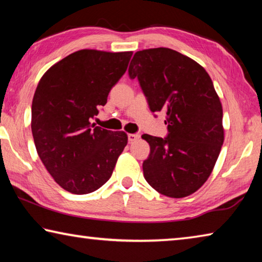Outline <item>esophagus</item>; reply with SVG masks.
I'll return each instance as SVG.
<instances>
[{"instance_id":"1","label":"esophagus","mask_w":262,"mask_h":262,"mask_svg":"<svg viewBox=\"0 0 262 262\" xmlns=\"http://www.w3.org/2000/svg\"><path fill=\"white\" fill-rule=\"evenodd\" d=\"M141 137L140 134H128V141L129 142H134L136 140H139Z\"/></svg>"}]
</instances>
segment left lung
Here are the masks:
<instances>
[{"label":"left lung","instance_id":"1","mask_svg":"<svg viewBox=\"0 0 262 262\" xmlns=\"http://www.w3.org/2000/svg\"><path fill=\"white\" fill-rule=\"evenodd\" d=\"M128 75L139 79L150 111L166 114V137L142 135L150 145L144 178L165 196H188L209 178L224 141L211 78L198 62L165 47L136 52Z\"/></svg>","mask_w":262,"mask_h":262}]
</instances>
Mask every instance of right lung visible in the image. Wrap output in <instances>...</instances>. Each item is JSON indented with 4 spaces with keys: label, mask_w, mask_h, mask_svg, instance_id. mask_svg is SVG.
<instances>
[{
    "label": "right lung",
    "mask_w": 262,
    "mask_h": 262,
    "mask_svg": "<svg viewBox=\"0 0 262 262\" xmlns=\"http://www.w3.org/2000/svg\"><path fill=\"white\" fill-rule=\"evenodd\" d=\"M133 52L82 50L43 74L32 100L35 149L50 174L73 194L100 188L127 145L125 132L91 123L126 73Z\"/></svg>",
    "instance_id": "right-lung-1"
}]
</instances>
